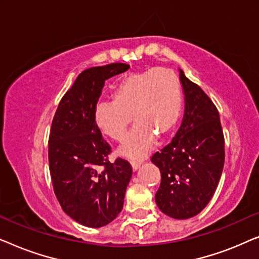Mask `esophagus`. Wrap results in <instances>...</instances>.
Instances as JSON below:
<instances>
[{
  "label": "esophagus",
  "instance_id": "obj_1",
  "mask_svg": "<svg viewBox=\"0 0 259 259\" xmlns=\"http://www.w3.org/2000/svg\"><path fill=\"white\" fill-rule=\"evenodd\" d=\"M140 162H132V168H133V171L134 172H136L137 171V169L138 168H139L140 167Z\"/></svg>",
  "mask_w": 259,
  "mask_h": 259
}]
</instances>
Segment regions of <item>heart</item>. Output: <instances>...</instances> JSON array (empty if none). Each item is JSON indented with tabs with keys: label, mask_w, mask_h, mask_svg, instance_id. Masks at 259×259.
Returning a JSON list of instances; mask_svg holds the SVG:
<instances>
[{
	"label": "heart",
	"mask_w": 259,
	"mask_h": 259,
	"mask_svg": "<svg viewBox=\"0 0 259 259\" xmlns=\"http://www.w3.org/2000/svg\"><path fill=\"white\" fill-rule=\"evenodd\" d=\"M182 113V91L177 75L168 69L152 68L130 73L114 87L112 101L95 106L94 121L105 136L125 139L132 122L137 127L119 153L141 160L155 146L157 137L166 138L178 125Z\"/></svg>",
	"instance_id": "1"
}]
</instances>
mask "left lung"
I'll list each match as a JSON object with an SVG mask.
<instances>
[{"instance_id":"obj_1","label":"left lung","mask_w":259,"mask_h":259,"mask_svg":"<svg viewBox=\"0 0 259 259\" xmlns=\"http://www.w3.org/2000/svg\"><path fill=\"white\" fill-rule=\"evenodd\" d=\"M185 95L184 118L176 137L151 160L160 169L155 203L175 219L203 211L217 189L224 166V136L219 113L204 91L179 69Z\"/></svg>"}]
</instances>
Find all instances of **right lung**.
Segmentation results:
<instances>
[{
    "instance_id": "obj_1",
    "label": "right lung",
    "mask_w": 259,
    "mask_h": 259,
    "mask_svg": "<svg viewBox=\"0 0 259 259\" xmlns=\"http://www.w3.org/2000/svg\"><path fill=\"white\" fill-rule=\"evenodd\" d=\"M126 63L83 70L63 95L48 141L49 171L62 210L88 228H101L118 217L132 177L130 162H109L111 146L94 121L105 81L126 72Z\"/></svg>"
}]
</instances>
